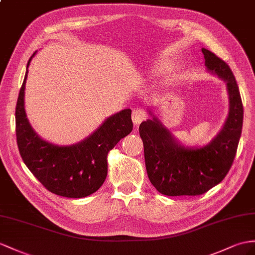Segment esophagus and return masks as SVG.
I'll use <instances>...</instances> for the list:
<instances>
[{
	"label": "esophagus",
	"instance_id": "34e87169",
	"mask_svg": "<svg viewBox=\"0 0 255 255\" xmlns=\"http://www.w3.org/2000/svg\"><path fill=\"white\" fill-rule=\"evenodd\" d=\"M132 122L135 125H140V124L146 119V112L143 109H134L132 110Z\"/></svg>",
	"mask_w": 255,
	"mask_h": 255
}]
</instances>
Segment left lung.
<instances>
[{"mask_svg": "<svg viewBox=\"0 0 255 255\" xmlns=\"http://www.w3.org/2000/svg\"><path fill=\"white\" fill-rule=\"evenodd\" d=\"M205 65L226 83L230 112L223 128L204 147H185L175 140L157 117L142 122L139 127L144 146L148 179L166 196H197L219 184L230 171L241 135L244 107L231 68L217 55L201 49Z\"/></svg>", "mask_w": 255, "mask_h": 255, "instance_id": "left-lung-1", "label": "left lung"}]
</instances>
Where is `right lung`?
Wrapping results in <instances>:
<instances>
[{
	"label": "right lung",
	"instance_id": "obj_1",
	"mask_svg": "<svg viewBox=\"0 0 255 255\" xmlns=\"http://www.w3.org/2000/svg\"><path fill=\"white\" fill-rule=\"evenodd\" d=\"M22 86L16 106V136L19 153L29 170L44 187L68 198H82L100 188L108 174V153L132 130L131 110L125 109L106 120L80 143L59 146L44 141L31 127L24 110Z\"/></svg>",
	"mask_w": 255,
	"mask_h": 255
}]
</instances>
